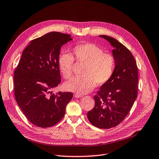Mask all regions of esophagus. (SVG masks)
Masks as SVG:
<instances>
[{"instance_id": "obj_1", "label": "esophagus", "mask_w": 159, "mask_h": 159, "mask_svg": "<svg viewBox=\"0 0 159 159\" xmlns=\"http://www.w3.org/2000/svg\"><path fill=\"white\" fill-rule=\"evenodd\" d=\"M74 96H75V98H82V95H79V94H77V93L75 94Z\"/></svg>"}]
</instances>
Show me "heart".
Listing matches in <instances>:
<instances>
[{"label": "heart", "mask_w": 159, "mask_h": 159, "mask_svg": "<svg viewBox=\"0 0 159 159\" xmlns=\"http://www.w3.org/2000/svg\"><path fill=\"white\" fill-rule=\"evenodd\" d=\"M74 59L77 62L84 64L82 77H76L65 84L69 91L77 94H85L91 92L95 85L102 86L112 78L116 67L114 55L105 52L101 47L92 43L75 45L72 49V55L63 52L58 58L59 70L66 79L71 77Z\"/></svg>", "instance_id": "heart-1"}]
</instances>
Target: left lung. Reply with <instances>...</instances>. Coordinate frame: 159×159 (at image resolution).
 Segmentation results:
<instances>
[{"mask_svg": "<svg viewBox=\"0 0 159 159\" xmlns=\"http://www.w3.org/2000/svg\"><path fill=\"white\" fill-rule=\"evenodd\" d=\"M99 37L114 47L116 67L112 78L94 96L95 106L87 117L95 127L107 129L118 125L129 114L137 98L139 75L135 59L125 46L112 37Z\"/></svg>", "mask_w": 159, "mask_h": 159, "instance_id": "obj_1", "label": "left lung"}]
</instances>
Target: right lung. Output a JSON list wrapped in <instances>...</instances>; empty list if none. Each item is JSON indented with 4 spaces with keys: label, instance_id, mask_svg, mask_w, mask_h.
Wrapping results in <instances>:
<instances>
[{
    "label": "right lung",
    "instance_id": "1",
    "mask_svg": "<svg viewBox=\"0 0 159 159\" xmlns=\"http://www.w3.org/2000/svg\"><path fill=\"white\" fill-rule=\"evenodd\" d=\"M71 35L51 32L34 39L23 51L14 71V93L20 108L37 127H50L64 117L71 92H51L61 81L58 58Z\"/></svg>",
    "mask_w": 159,
    "mask_h": 159
}]
</instances>
